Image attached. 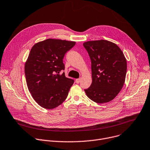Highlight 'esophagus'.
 Wrapping results in <instances>:
<instances>
[{"label": "esophagus", "instance_id": "1", "mask_svg": "<svg viewBox=\"0 0 150 150\" xmlns=\"http://www.w3.org/2000/svg\"><path fill=\"white\" fill-rule=\"evenodd\" d=\"M80 81H81V78H78V79H76V80H75V82H76V83H77V84L79 83Z\"/></svg>", "mask_w": 150, "mask_h": 150}]
</instances>
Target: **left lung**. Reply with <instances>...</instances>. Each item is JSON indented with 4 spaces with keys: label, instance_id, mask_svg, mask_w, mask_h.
<instances>
[{
    "label": "left lung",
    "instance_id": "obj_1",
    "mask_svg": "<svg viewBox=\"0 0 150 150\" xmlns=\"http://www.w3.org/2000/svg\"><path fill=\"white\" fill-rule=\"evenodd\" d=\"M83 45L91 62L92 83L84 90L87 96L98 103L110 102L125 84L127 61L124 54L115 44L106 40L88 41Z\"/></svg>",
    "mask_w": 150,
    "mask_h": 150
}]
</instances>
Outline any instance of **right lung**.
I'll return each mask as SVG.
<instances>
[{
  "label": "right lung",
  "mask_w": 150,
  "mask_h": 150,
  "mask_svg": "<svg viewBox=\"0 0 150 150\" xmlns=\"http://www.w3.org/2000/svg\"><path fill=\"white\" fill-rule=\"evenodd\" d=\"M75 42L48 39L35 44L24 72L27 85L34 100L46 109L55 108L66 99L74 80L65 76L63 59Z\"/></svg>",
  "instance_id": "add662e5"
}]
</instances>
